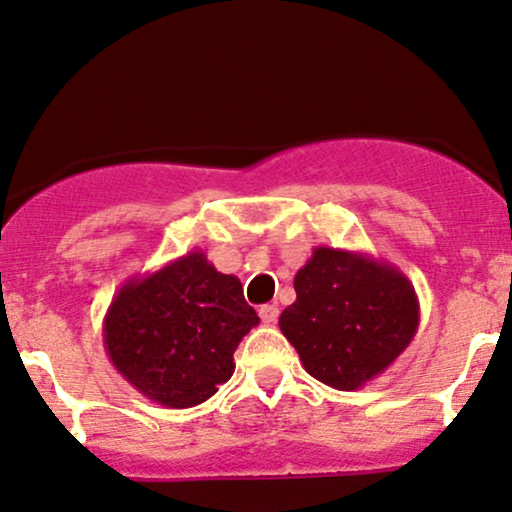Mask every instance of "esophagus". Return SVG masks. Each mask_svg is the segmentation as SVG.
Masks as SVG:
<instances>
[{
	"label": "esophagus",
	"mask_w": 512,
	"mask_h": 512,
	"mask_svg": "<svg viewBox=\"0 0 512 512\" xmlns=\"http://www.w3.org/2000/svg\"><path fill=\"white\" fill-rule=\"evenodd\" d=\"M278 314H280L278 304H263V307L258 309V317H261V321L266 326H273L275 321H278Z\"/></svg>",
	"instance_id": "obj_1"
}]
</instances>
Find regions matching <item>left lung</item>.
Here are the masks:
<instances>
[{
	"label": "left lung",
	"mask_w": 512,
	"mask_h": 512,
	"mask_svg": "<svg viewBox=\"0 0 512 512\" xmlns=\"http://www.w3.org/2000/svg\"><path fill=\"white\" fill-rule=\"evenodd\" d=\"M297 300L278 324L314 380L355 392L382 375L421 321L416 290L392 263L317 246L295 275Z\"/></svg>",
	"instance_id": "8db88e82"
}]
</instances>
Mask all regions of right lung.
Here are the masks:
<instances>
[{"label":"right lung","mask_w":512,"mask_h":512,"mask_svg":"<svg viewBox=\"0 0 512 512\" xmlns=\"http://www.w3.org/2000/svg\"><path fill=\"white\" fill-rule=\"evenodd\" d=\"M256 324L237 275L195 249L120 287L103 317V348L147 399L191 409L232 377L234 350Z\"/></svg>","instance_id":"add662e5"}]
</instances>
